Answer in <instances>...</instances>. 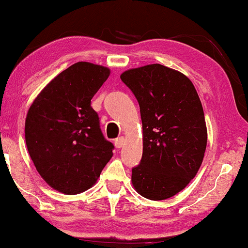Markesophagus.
I'll return each instance as SVG.
<instances>
[{
	"instance_id": "obj_1",
	"label": "esophagus",
	"mask_w": 248,
	"mask_h": 248,
	"mask_svg": "<svg viewBox=\"0 0 248 248\" xmlns=\"http://www.w3.org/2000/svg\"><path fill=\"white\" fill-rule=\"evenodd\" d=\"M124 142H125V139L123 137L117 138L116 140H115V147H116V148H122L124 145Z\"/></svg>"
}]
</instances>
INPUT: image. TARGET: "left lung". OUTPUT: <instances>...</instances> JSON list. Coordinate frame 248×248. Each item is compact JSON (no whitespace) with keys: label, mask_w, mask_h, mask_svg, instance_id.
<instances>
[{"label":"left lung","mask_w":248,"mask_h":248,"mask_svg":"<svg viewBox=\"0 0 248 248\" xmlns=\"http://www.w3.org/2000/svg\"><path fill=\"white\" fill-rule=\"evenodd\" d=\"M121 79L140 105L143 130L132 184L145 199L171 198L195 177L204 157L208 131L199 94L185 74L161 64L130 69Z\"/></svg>","instance_id":"left-lung-1"}]
</instances>
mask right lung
Instances as JSON below:
<instances>
[{
  "label": "right lung",
  "mask_w": 248,
  "mask_h": 248,
  "mask_svg": "<svg viewBox=\"0 0 248 248\" xmlns=\"http://www.w3.org/2000/svg\"><path fill=\"white\" fill-rule=\"evenodd\" d=\"M110 70L78 62L40 91L26 117L25 137L37 171L50 187L79 194L94 185L113 157L91 99Z\"/></svg>",
  "instance_id": "add662e5"
}]
</instances>
